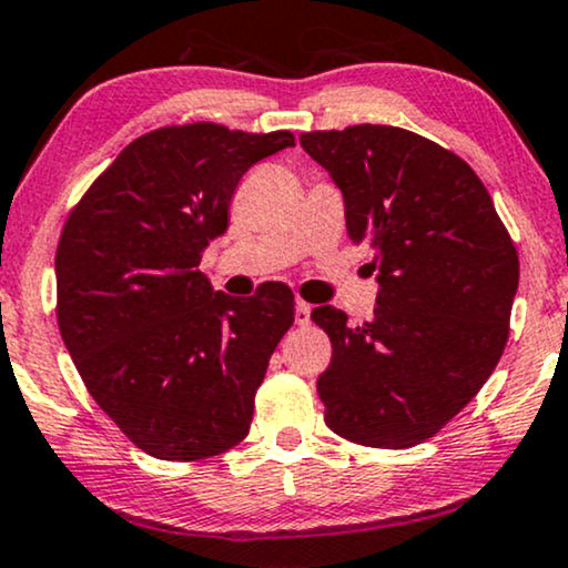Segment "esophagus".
<instances>
[{
  "label": "esophagus",
  "mask_w": 568,
  "mask_h": 568,
  "mask_svg": "<svg viewBox=\"0 0 568 568\" xmlns=\"http://www.w3.org/2000/svg\"><path fill=\"white\" fill-rule=\"evenodd\" d=\"M311 311H313V307L307 305L305 300H297V305H295V324L297 326L311 324Z\"/></svg>",
  "instance_id": "obj_1"
}]
</instances>
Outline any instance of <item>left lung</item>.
Returning a JSON list of instances; mask_svg holds the SVG:
<instances>
[{
    "label": "left lung",
    "mask_w": 568,
    "mask_h": 568,
    "mask_svg": "<svg viewBox=\"0 0 568 568\" xmlns=\"http://www.w3.org/2000/svg\"><path fill=\"white\" fill-rule=\"evenodd\" d=\"M300 144L345 197L347 234L374 250V318L318 305L332 339L318 376L328 429L355 445H422L489 379L508 342L519 252L474 168L397 125L307 131Z\"/></svg>",
    "instance_id": "8db88e82"
}]
</instances>
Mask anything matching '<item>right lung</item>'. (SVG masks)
Segmentation results:
<instances>
[{"mask_svg": "<svg viewBox=\"0 0 568 568\" xmlns=\"http://www.w3.org/2000/svg\"><path fill=\"white\" fill-rule=\"evenodd\" d=\"M292 144V131L163 125L125 146L62 226V342L94 403L152 458H213L247 437L295 295L282 282L247 300L213 292L200 261L244 173Z\"/></svg>", "mask_w": 568, "mask_h": 568, "instance_id": "obj_1", "label": "right lung"}]
</instances>
